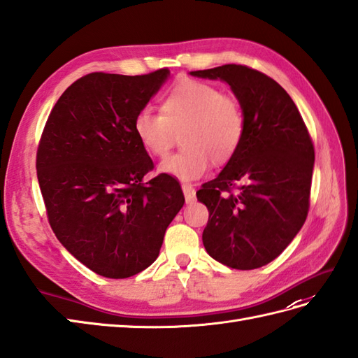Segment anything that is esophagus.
<instances>
[{
	"label": "esophagus",
	"mask_w": 358,
	"mask_h": 358,
	"mask_svg": "<svg viewBox=\"0 0 358 358\" xmlns=\"http://www.w3.org/2000/svg\"><path fill=\"white\" fill-rule=\"evenodd\" d=\"M181 189H182V194H185L186 203H187V204L194 203L195 198H196V192H195V189L192 187L190 185H182V186H181Z\"/></svg>",
	"instance_id": "obj_1"
}]
</instances>
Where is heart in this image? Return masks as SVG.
Instances as JSON below:
<instances>
[{
    "label": "heart",
    "mask_w": 358,
    "mask_h": 358,
    "mask_svg": "<svg viewBox=\"0 0 358 358\" xmlns=\"http://www.w3.org/2000/svg\"><path fill=\"white\" fill-rule=\"evenodd\" d=\"M160 113L142 108L133 131L142 148L163 159L180 136L182 150L160 164V172L181 181H194L215 164H225L239 151L245 115L234 96L208 83L185 80L160 101Z\"/></svg>",
    "instance_id": "obj_1"
}]
</instances>
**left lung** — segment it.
Masks as SVG:
<instances>
[{"label": "left lung", "mask_w": 358, "mask_h": 358, "mask_svg": "<svg viewBox=\"0 0 358 358\" xmlns=\"http://www.w3.org/2000/svg\"><path fill=\"white\" fill-rule=\"evenodd\" d=\"M230 86L245 115L239 151L198 192L208 208L203 243L228 268L264 266L306 222L315 150L299 110L277 81L242 65L192 71Z\"/></svg>", "instance_id": "8db88e82"}]
</instances>
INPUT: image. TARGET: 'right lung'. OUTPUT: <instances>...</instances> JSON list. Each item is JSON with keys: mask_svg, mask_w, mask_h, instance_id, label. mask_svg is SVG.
<instances>
[{"mask_svg": "<svg viewBox=\"0 0 358 358\" xmlns=\"http://www.w3.org/2000/svg\"><path fill=\"white\" fill-rule=\"evenodd\" d=\"M169 77L94 72L51 110L36 159L48 221L60 243L106 278H128L155 262L185 204L176 178L143 177L152 160L133 131L136 115Z\"/></svg>", "mask_w": 358, "mask_h": 358, "instance_id": "add662e5", "label": "right lung"}]
</instances>
